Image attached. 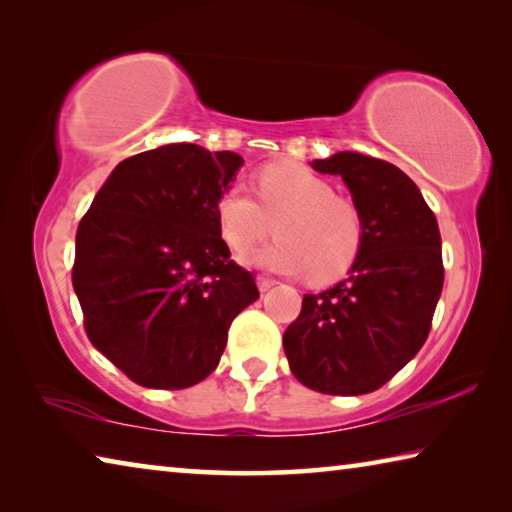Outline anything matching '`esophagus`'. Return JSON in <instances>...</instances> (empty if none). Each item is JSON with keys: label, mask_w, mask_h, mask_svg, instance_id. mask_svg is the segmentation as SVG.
Listing matches in <instances>:
<instances>
[{"label": "esophagus", "mask_w": 512, "mask_h": 512, "mask_svg": "<svg viewBox=\"0 0 512 512\" xmlns=\"http://www.w3.org/2000/svg\"><path fill=\"white\" fill-rule=\"evenodd\" d=\"M275 280L273 277H266V275H259L257 277V287H259V291H268L271 287H275Z\"/></svg>", "instance_id": "1"}]
</instances>
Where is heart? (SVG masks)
I'll return each mask as SVG.
<instances>
[{
  "label": "heart",
  "mask_w": 512,
  "mask_h": 512,
  "mask_svg": "<svg viewBox=\"0 0 512 512\" xmlns=\"http://www.w3.org/2000/svg\"><path fill=\"white\" fill-rule=\"evenodd\" d=\"M255 195L232 185L216 201V221L225 244L237 255L253 250L275 232L280 237L255 250L250 264L266 271L300 275L314 284L343 277L357 262L366 221L357 207L334 185L305 164L271 162L255 173Z\"/></svg>",
  "instance_id": "obj_1"
}]
</instances>
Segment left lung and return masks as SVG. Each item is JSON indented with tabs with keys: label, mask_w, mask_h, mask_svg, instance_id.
<instances>
[{
	"label": "left lung",
	"mask_w": 512,
	"mask_h": 512,
	"mask_svg": "<svg viewBox=\"0 0 512 512\" xmlns=\"http://www.w3.org/2000/svg\"><path fill=\"white\" fill-rule=\"evenodd\" d=\"M311 167L345 180L366 221V241L343 282L302 298L300 316L284 332V352L311 391L372 393L429 336L445 280L438 221L391 162L341 151Z\"/></svg>",
	"instance_id": "1"
}]
</instances>
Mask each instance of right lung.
I'll return each instance as SVG.
<instances>
[{
	"mask_svg": "<svg viewBox=\"0 0 512 512\" xmlns=\"http://www.w3.org/2000/svg\"><path fill=\"white\" fill-rule=\"evenodd\" d=\"M244 158L167 144L119 162L76 230L72 284L90 343L135 384L180 391L219 366L259 298L230 259L216 201Z\"/></svg>",
	"mask_w": 512,
	"mask_h": 512,
	"instance_id": "obj_1",
	"label": "right lung"
}]
</instances>
